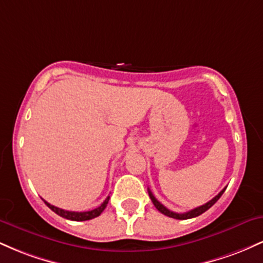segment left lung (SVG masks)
<instances>
[{
    "label": "left lung",
    "instance_id": "obj_1",
    "mask_svg": "<svg viewBox=\"0 0 263 263\" xmlns=\"http://www.w3.org/2000/svg\"><path fill=\"white\" fill-rule=\"evenodd\" d=\"M225 189H226V188L222 189L221 192H220L219 194L216 195L215 198H213V199H211V200H210V201H208L206 204L201 205V206H198V208H195V209H193V210H189V211H186V213H182V214L174 213V211H171L170 209H167V208H165L164 205L161 204V203H159L158 200H157V199L155 198V195L152 194V192H151L149 189H148V194H149V198H151V200H152V203L155 204V206L157 208V210H158V211H161L162 214H164V215L170 216V218H173V219H178V220H186V219H192V218H195V216H199V215H200V214L205 213V211H206L208 209H210V208L213 206V205L215 204L216 201L219 200L220 197H221V195H222V193L225 192Z\"/></svg>",
    "mask_w": 263,
    "mask_h": 263
}]
</instances>
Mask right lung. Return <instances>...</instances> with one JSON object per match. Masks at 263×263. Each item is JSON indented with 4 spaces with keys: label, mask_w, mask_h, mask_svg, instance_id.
Returning <instances> with one entry per match:
<instances>
[{
    "label": "right lung",
    "mask_w": 263,
    "mask_h": 263,
    "mask_svg": "<svg viewBox=\"0 0 263 263\" xmlns=\"http://www.w3.org/2000/svg\"><path fill=\"white\" fill-rule=\"evenodd\" d=\"M108 199L110 197H107L105 199V201L102 203L100 206H98L96 209L93 210H90V211H68V210H64V209H60V208H57L54 206V205L47 203V201L44 200V203L47 204V206L49 208V209H52L54 213L58 214L59 216H62V218H65L68 220H73V221H85V220H90V219H93L96 218V216H99L102 211L105 210V208H106V205L108 203Z\"/></svg>",
    "instance_id": "right-lung-1"
}]
</instances>
